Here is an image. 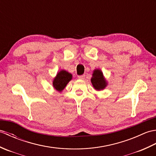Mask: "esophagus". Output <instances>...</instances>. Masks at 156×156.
<instances>
[{
    "label": "esophagus",
    "mask_w": 156,
    "mask_h": 156,
    "mask_svg": "<svg viewBox=\"0 0 156 156\" xmlns=\"http://www.w3.org/2000/svg\"><path fill=\"white\" fill-rule=\"evenodd\" d=\"M84 78H85L84 75H80V76H78V78L79 79V80H83V79H84Z\"/></svg>",
    "instance_id": "34e87169"
}]
</instances>
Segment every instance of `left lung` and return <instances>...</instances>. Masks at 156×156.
I'll list each match as a JSON object with an SVG mask.
<instances>
[{
  "mask_svg": "<svg viewBox=\"0 0 156 156\" xmlns=\"http://www.w3.org/2000/svg\"><path fill=\"white\" fill-rule=\"evenodd\" d=\"M91 83L96 90H102L108 85L107 80H106L103 73L100 69H95L92 72L91 78Z\"/></svg>",
  "mask_w": 156,
  "mask_h": 156,
  "instance_id": "8db88e82",
  "label": "left lung"
}]
</instances>
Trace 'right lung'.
I'll return each mask as SVG.
<instances>
[{"label": "right lung", "instance_id": "add662e5", "mask_svg": "<svg viewBox=\"0 0 156 156\" xmlns=\"http://www.w3.org/2000/svg\"><path fill=\"white\" fill-rule=\"evenodd\" d=\"M72 74L64 69H62L57 73L55 78L53 79V87L55 90L61 92L66 88L68 82L72 80Z\"/></svg>", "mask_w": 156, "mask_h": 156}]
</instances>
